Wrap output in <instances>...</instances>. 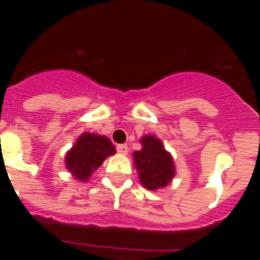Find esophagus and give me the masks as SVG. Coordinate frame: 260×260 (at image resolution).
<instances>
[{"label": "esophagus", "instance_id": "1", "mask_svg": "<svg viewBox=\"0 0 260 260\" xmlns=\"http://www.w3.org/2000/svg\"><path fill=\"white\" fill-rule=\"evenodd\" d=\"M117 152L118 153H122V155H126L128 152V148L126 144H118L117 146Z\"/></svg>", "mask_w": 260, "mask_h": 260}]
</instances>
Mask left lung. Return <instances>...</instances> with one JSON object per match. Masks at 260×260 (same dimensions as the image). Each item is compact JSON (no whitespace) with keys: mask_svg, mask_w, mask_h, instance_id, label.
I'll return each mask as SVG.
<instances>
[{"mask_svg":"<svg viewBox=\"0 0 260 260\" xmlns=\"http://www.w3.org/2000/svg\"><path fill=\"white\" fill-rule=\"evenodd\" d=\"M143 148L133 153L134 165L139 172L142 185L148 190H157L167 186L174 176L172 156L165 151L162 143L153 135L142 138Z\"/></svg>","mask_w":260,"mask_h":260,"instance_id":"obj_1","label":"left lung"}]
</instances>
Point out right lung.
I'll list each match as a JSON object with an SVG mask.
<instances>
[{
	"mask_svg": "<svg viewBox=\"0 0 260 260\" xmlns=\"http://www.w3.org/2000/svg\"><path fill=\"white\" fill-rule=\"evenodd\" d=\"M114 152L116 148L107 137L87 133L80 135L66 155V168L77 180L86 181L96 168Z\"/></svg>",
	"mask_w": 260,
	"mask_h": 260,
	"instance_id": "1",
	"label": "right lung"
}]
</instances>
